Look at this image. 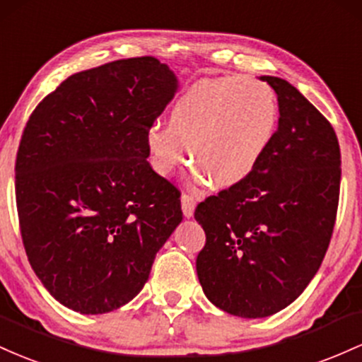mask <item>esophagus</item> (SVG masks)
Wrapping results in <instances>:
<instances>
[{
	"label": "esophagus",
	"instance_id": "1",
	"mask_svg": "<svg viewBox=\"0 0 362 362\" xmlns=\"http://www.w3.org/2000/svg\"><path fill=\"white\" fill-rule=\"evenodd\" d=\"M194 205H197V202H194V198L192 194L188 193H182L181 194V209H182V215L185 217H193L194 214Z\"/></svg>",
	"mask_w": 362,
	"mask_h": 362
}]
</instances>
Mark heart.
<instances>
[{
	"label": "heart",
	"mask_w": 362,
	"mask_h": 362,
	"mask_svg": "<svg viewBox=\"0 0 362 362\" xmlns=\"http://www.w3.org/2000/svg\"><path fill=\"white\" fill-rule=\"evenodd\" d=\"M279 103L269 83L246 76H221L194 83L169 112L168 127L145 133L152 169L168 177L186 160L193 177L217 189L250 180L277 133Z\"/></svg>",
	"instance_id": "heart-1"
}]
</instances>
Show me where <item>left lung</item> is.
Instances as JSON below:
<instances>
[{"label":"left lung","instance_id":"1","mask_svg":"<svg viewBox=\"0 0 362 362\" xmlns=\"http://www.w3.org/2000/svg\"><path fill=\"white\" fill-rule=\"evenodd\" d=\"M279 128L250 180L198 203L206 241L197 257L203 292L241 318H265L301 296L322 265L340 194V147L318 109L286 80Z\"/></svg>","mask_w":362,"mask_h":362}]
</instances>
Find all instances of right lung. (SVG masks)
I'll return each instance as SVG.
<instances>
[{
	"label": "right lung",
	"mask_w": 362,
	"mask_h": 362,
	"mask_svg": "<svg viewBox=\"0 0 362 362\" xmlns=\"http://www.w3.org/2000/svg\"><path fill=\"white\" fill-rule=\"evenodd\" d=\"M176 90L159 59H117L68 76L28 117L15 162L20 233L42 286L73 311L132 301L182 221L180 192L145 148Z\"/></svg>",
	"instance_id": "1"
}]
</instances>
